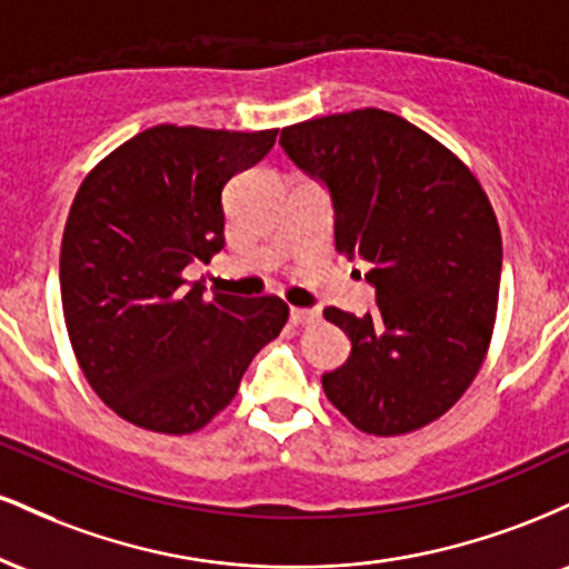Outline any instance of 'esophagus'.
Here are the masks:
<instances>
[{
  "label": "esophagus",
  "instance_id": "34e87169",
  "mask_svg": "<svg viewBox=\"0 0 569 569\" xmlns=\"http://www.w3.org/2000/svg\"><path fill=\"white\" fill-rule=\"evenodd\" d=\"M291 321L297 326H312L321 321V310H316V307H291Z\"/></svg>",
  "mask_w": 569,
  "mask_h": 569
}]
</instances>
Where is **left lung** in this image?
Segmentation results:
<instances>
[{"mask_svg":"<svg viewBox=\"0 0 569 569\" xmlns=\"http://www.w3.org/2000/svg\"><path fill=\"white\" fill-rule=\"evenodd\" d=\"M289 158L323 181L335 243L371 264L377 310L326 307L350 358L323 375L329 401L363 433L439 420L479 375L502 270L500 227L479 179L443 143L382 109L280 130Z\"/></svg>","mask_w":569,"mask_h":569,"instance_id":"8db88e82","label":"left lung"}]
</instances>
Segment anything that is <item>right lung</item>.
<instances>
[{
	"instance_id": "right-lung-1",
	"label": "right lung",
	"mask_w": 569,
	"mask_h": 569,
	"mask_svg": "<svg viewBox=\"0 0 569 569\" xmlns=\"http://www.w3.org/2000/svg\"><path fill=\"white\" fill-rule=\"evenodd\" d=\"M278 130L154 126L84 176L61 243V302L84 380L122 420L194 433L280 335L278 297H206L184 267L224 248L221 189Z\"/></svg>"
}]
</instances>
